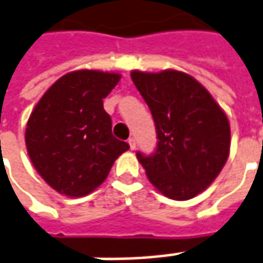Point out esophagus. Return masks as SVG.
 <instances>
[{"label": "esophagus", "instance_id": "obj_1", "mask_svg": "<svg viewBox=\"0 0 263 263\" xmlns=\"http://www.w3.org/2000/svg\"><path fill=\"white\" fill-rule=\"evenodd\" d=\"M128 144H129V148H131L132 151L137 148V141H135V138H129V139H128Z\"/></svg>", "mask_w": 263, "mask_h": 263}]
</instances>
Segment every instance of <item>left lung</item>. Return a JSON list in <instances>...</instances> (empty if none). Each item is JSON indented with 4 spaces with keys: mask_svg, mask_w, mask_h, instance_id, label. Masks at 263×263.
I'll use <instances>...</instances> for the list:
<instances>
[{
    "mask_svg": "<svg viewBox=\"0 0 263 263\" xmlns=\"http://www.w3.org/2000/svg\"><path fill=\"white\" fill-rule=\"evenodd\" d=\"M131 78L149 106L158 139L155 152H137L138 161L165 196L194 198L214 182L227 162L231 146L227 115L188 74L132 71Z\"/></svg>",
    "mask_w": 263,
    "mask_h": 263,
    "instance_id": "left-lung-1",
    "label": "left lung"
}]
</instances>
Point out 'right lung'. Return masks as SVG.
<instances>
[{
    "instance_id": "obj_1",
    "label": "right lung",
    "mask_w": 263,
    "mask_h": 263,
    "mask_svg": "<svg viewBox=\"0 0 263 263\" xmlns=\"http://www.w3.org/2000/svg\"><path fill=\"white\" fill-rule=\"evenodd\" d=\"M121 75L81 69L42 95L25 129L29 159L51 188L84 196L98 188L129 145L112 135L104 98Z\"/></svg>"
}]
</instances>
